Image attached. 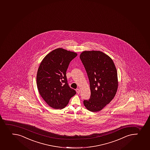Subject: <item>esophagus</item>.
Returning <instances> with one entry per match:
<instances>
[{"mask_svg": "<svg viewBox=\"0 0 150 150\" xmlns=\"http://www.w3.org/2000/svg\"><path fill=\"white\" fill-rule=\"evenodd\" d=\"M76 92H77L78 94H79L80 93V90H79V88H78L76 90Z\"/></svg>", "mask_w": 150, "mask_h": 150, "instance_id": "esophagus-1", "label": "esophagus"}]
</instances>
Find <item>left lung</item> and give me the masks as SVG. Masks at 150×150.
I'll return each mask as SVG.
<instances>
[{
	"mask_svg": "<svg viewBox=\"0 0 150 150\" xmlns=\"http://www.w3.org/2000/svg\"><path fill=\"white\" fill-rule=\"evenodd\" d=\"M90 81L91 95L83 101L93 112L100 111L114 98L118 88L117 71L112 59L99 51H85L80 56Z\"/></svg>",
	"mask_w": 150,
	"mask_h": 150,
	"instance_id": "obj_1",
	"label": "left lung"
}]
</instances>
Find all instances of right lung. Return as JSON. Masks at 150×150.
<instances>
[{"instance_id":"obj_1","label":"right lung","mask_w":150,"mask_h":150,"mask_svg":"<svg viewBox=\"0 0 150 150\" xmlns=\"http://www.w3.org/2000/svg\"><path fill=\"white\" fill-rule=\"evenodd\" d=\"M77 56L74 52L57 48L47 54L39 67L36 77L39 93L54 109L65 107L76 94L68 86L66 72L70 62Z\"/></svg>"}]
</instances>
